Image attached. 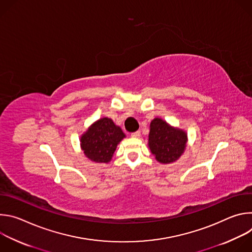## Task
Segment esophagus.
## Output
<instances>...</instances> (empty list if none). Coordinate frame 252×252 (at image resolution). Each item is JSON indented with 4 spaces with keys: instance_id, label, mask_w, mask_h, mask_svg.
Returning <instances> with one entry per match:
<instances>
[{
    "instance_id": "1",
    "label": "esophagus",
    "mask_w": 252,
    "mask_h": 252,
    "mask_svg": "<svg viewBox=\"0 0 252 252\" xmlns=\"http://www.w3.org/2000/svg\"><path fill=\"white\" fill-rule=\"evenodd\" d=\"M132 137H139L140 136V131L139 130H136V131H134V132H131V134H130Z\"/></svg>"
}]
</instances>
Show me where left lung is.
<instances>
[{"instance_id":"8db88e82","label":"left lung","mask_w":252,"mask_h":252,"mask_svg":"<svg viewBox=\"0 0 252 252\" xmlns=\"http://www.w3.org/2000/svg\"><path fill=\"white\" fill-rule=\"evenodd\" d=\"M187 136L184 130L170 126L161 119H155L151 123L149 146L157 160L170 163L185 152Z\"/></svg>"}]
</instances>
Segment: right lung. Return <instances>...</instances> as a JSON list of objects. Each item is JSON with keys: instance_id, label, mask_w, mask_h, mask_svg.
Segmentation results:
<instances>
[{"instance_id": "right-lung-1", "label": "right lung", "mask_w": 252, "mask_h": 252, "mask_svg": "<svg viewBox=\"0 0 252 252\" xmlns=\"http://www.w3.org/2000/svg\"><path fill=\"white\" fill-rule=\"evenodd\" d=\"M122 128L111 119L103 118L94 123L81 137L82 149L91 160L94 162H109L118 143L125 137Z\"/></svg>"}]
</instances>
